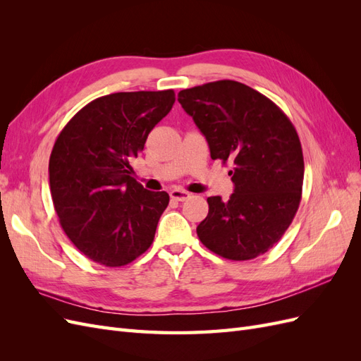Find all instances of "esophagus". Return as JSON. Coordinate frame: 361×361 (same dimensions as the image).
<instances>
[{"mask_svg":"<svg viewBox=\"0 0 361 361\" xmlns=\"http://www.w3.org/2000/svg\"><path fill=\"white\" fill-rule=\"evenodd\" d=\"M170 197L176 202H185L191 197V194L187 191H182V190H173L170 192Z\"/></svg>","mask_w":361,"mask_h":361,"instance_id":"1","label":"esophagus"}]
</instances>
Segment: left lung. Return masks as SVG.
Listing matches in <instances>:
<instances>
[{
	"label": "left lung",
	"mask_w": 361,
	"mask_h": 361,
	"mask_svg": "<svg viewBox=\"0 0 361 361\" xmlns=\"http://www.w3.org/2000/svg\"><path fill=\"white\" fill-rule=\"evenodd\" d=\"M178 101L209 145L211 158L231 162L235 183L227 202L207 197L197 226L202 244L231 260L267 253L298 211L302 149L288 116L251 87L221 80L182 90Z\"/></svg>",
	"instance_id": "8db88e82"
}]
</instances>
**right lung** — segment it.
<instances>
[{"label":"right lung","mask_w":361,"mask_h":361,"mask_svg":"<svg viewBox=\"0 0 361 361\" xmlns=\"http://www.w3.org/2000/svg\"><path fill=\"white\" fill-rule=\"evenodd\" d=\"M176 101L173 90L120 92L87 104L63 128L49 158V188L64 233L84 256L123 267L152 245L166 191H147L133 161Z\"/></svg>","instance_id":"1"}]
</instances>
